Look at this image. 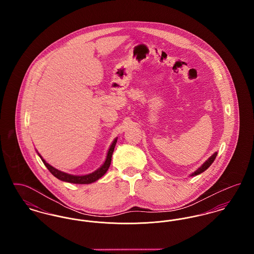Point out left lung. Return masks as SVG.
<instances>
[{
  "label": "left lung",
  "mask_w": 254,
  "mask_h": 254,
  "mask_svg": "<svg viewBox=\"0 0 254 254\" xmlns=\"http://www.w3.org/2000/svg\"><path fill=\"white\" fill-rule=\"evenodd\" d=\"M216 156H217V152H215L214 154H212L210 157L208 158V159L205 161V163H204V164H203L199 169H196L192 174H190V176H195V175H198V174H200V173L204 172V171L208 169V168L210 167V165L214 162V160H215Z\"/></svg>",
  "instance_id": "obj_1"
}]
</instances>
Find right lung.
Masks as SVG:
<instances>
[{
    "instance_id": "1",
    "label": "right lung",
    "mask_w": 254,
    "mask_h": 254,
    "mask_svg": "<svg viewBox=\"0 0 254 254\" xmlns=\"http://www.w3.org/2000/svg\"><path fill=\"white\" fill-rule=\"evenodd\" d=\"M116 143H117V138L114 139V141L112 142V144L110 145L109 151H108V155H107V158H106V161L104 162V164L102 165L101 168H99V169L95 170L94 172H92V173H89V174H86V175H81V176L80 175L68 174V173H65L64 171L58 170V169L53 168L52 166H50L49 163H47L39 153H38V155L42 159L43 163L48 168V169L50 171V173L53 176H55L56 178H58L61 181L72 183V184H91L93 182L99 180L108 171V169H109V166H110V163H111V157H112V154H113L114 147L116 145Z\"/></svg>"
}]
</instances>
